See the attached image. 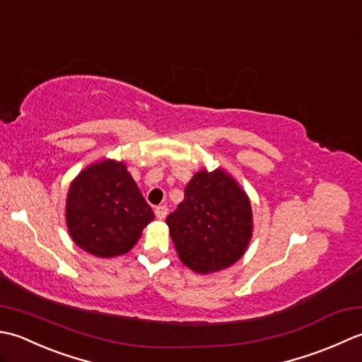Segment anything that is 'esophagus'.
Returning <instances> with one entry per match:
<instances>
[{"mask_svg":"<svg viewBox=\"0 0 362 362\" xmlns=\"http://www.w3.org/2000/svg\"><path fill=\"white\" fill-rule=\"evenodd\" d=\"M167 206L165 204H160V206H158L156 209H154V214H156V217L159 218V220H162V218H165V216H167Z\"/></svg>","mask_w":362,"mask_h":362,"instance_id":"34e87169","label":"esophagus"}]
</instances>
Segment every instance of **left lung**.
<instances>
[{"label": "left lung", "mask_w": 362, "mask_h": 362, "mask_svg": "<svg viewBox=\"0 0 362 362\" xmlns=\"http://www.w3.org/2000/svg\"><path fill=\"white\" fill-rule=\"evenodd\" d=\"M165 222L180 259L198 274L223 270L240 259L253 230L247 194L218 168L194 175Z\"/></svg>", "instance_id": "8db88e82"}]
</instances>
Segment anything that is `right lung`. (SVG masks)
I'll use <instances>...</instances> for the list:
<instances>
[{
	"label": "right lung",
	"mask_w": 362,
	"mask_h": 362,
	"mask_svg": "<svg viewBox=\"0 0 362 362\" xmlns=\"http://www.w3.org/2000/svg\"><path fill=\"white\" fill-rule=\"evenodd\" d=\"M154 218L123 162L93 164L71 182L67 226L84 252L98 257L128 253Z\"/></svg>",
	"instance_id": "1"
}]
</instances>
